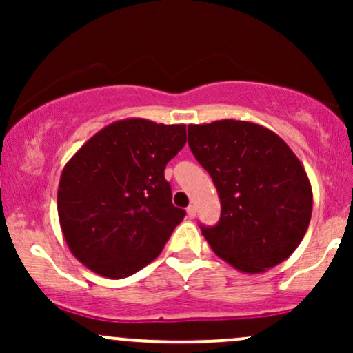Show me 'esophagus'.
<instances>
[{"instance_id": "1", "label": "esophagus", "mask_w": 353, "mask_h": 353, "mask_svg": "<svg viewBox=\"0 0 353 353\" xmlns=\"http://www.w3.org/2000/svg\"><path fill=\"white\" fill-rule=\"evenodd\" d=\"M196 214H197L196 205H189V208H188V216H189L190 219H194V217H196Z\"/></svg>"}]
</instances>
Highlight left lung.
Masks as SVG:
<instances>
[{"label":"left lung","mask_w":353,"mask_h":353,"mask_svg":"<svg viewBox=\"0 0 353 353\" xmlns=\"http://www.w3.org/2000/svg\"><path fill=\"white\" fill-rule=\"evenodd\" d=\"M188 134L222 205L214 228L201 225L210 249L244 274L265 272L290 257L309 228L312 185L285 141L237 119L190 124Z\"/></svg>","instance_id":"8db88e82"}]
</instances>
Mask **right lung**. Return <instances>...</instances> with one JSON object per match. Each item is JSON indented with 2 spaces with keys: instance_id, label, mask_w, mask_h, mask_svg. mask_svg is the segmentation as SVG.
<instances>
[{
  "instance_id": "add662e5",
  "label": "right lung",
  "mask_w": 353,
  "mask_h": 353,
  "mask_svg": "<svg viewBox=\"0 0 353 353\" xmlns=\"http://www.w3.org/2000/svg\"><path fill=\"white\" fill-rule=\"evenodd\" d=\"M185 124L141 117L111 123L68 161L58 188L64 241L92 272L123 279L151 264L185 210L174 208L165 164L184 148Z\"/></svg>"
}]
</instances>
